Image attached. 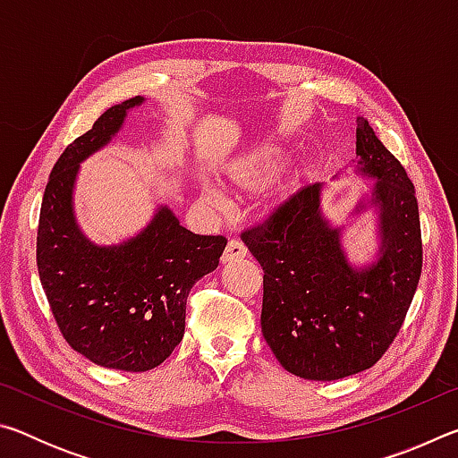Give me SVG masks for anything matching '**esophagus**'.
Wrapping results in <instances>:
<instances>
[{
  "instance_id": "esophagus-1",
  "label": "esophagus",
  "mask_w": 458,
  "mask_h": 458,
  "mask_svg": "<svg viewBox=\"0 0 458 458\" xmlns=\"http://www.w3.org/2000/svg\"><path fill=\"white\" fill-rule=\"evenodd\" d=\"M248 254L246 246L240 242V240H230L226 244V250L222 254V260L224 262H232V260H238V259H244Z\"/></svg>"
}]
</instances>
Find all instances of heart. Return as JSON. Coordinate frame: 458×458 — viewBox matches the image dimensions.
Segmentation results:
<instances>
[{
    "mask_svg": "<svg viewBox=\"0 0 458 458\" xmlns=\"http://www.w3.org/2000/svg\"><path fill=\"white\" fill-rule=\"evenodd\" d=\"M286 159H289V151L281 145H257L226 161V164L222 165V177L228 188L238 193H257L260 190H265L267 185L275 180L278 172L284 167ZM294 183H297L294 177L289 182H284L281 188L275 191V201H281L286 193L294 188ZM199 191L201 198H204L208 204L216 208V210H222L224 193L216 188L214 183L201 182Z\"/></svg>",
    "mask_w": 458,
    "mask_h": 458,
    "instance_id": "1",
    "label": "heart"
}]
</instances>
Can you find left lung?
I'll return each mask as SVG.
<instances>
[{"label": "left lung", "instance_id": "obj_1", "mask_svg": "<svg viewBox=\"0 0 458 458\" xmlns=\"http://www.w3.org/2000/svg\"><path fill=\"white\" fill-rule=\"evenodd\" d=\"M353 172L374 180L352 216L377 214V254L347 259L345 224L323 214L325 183H309L242 234L265 270L262 335L291 374L333 382L368 369L400 331L422 273L420 216L406 169L358 117Z\"/></svg>", "mask_w": 458, "mask_h": 458}]
</instances>
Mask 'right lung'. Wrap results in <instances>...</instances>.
<instances>
[{"instance_id": "add662e5", "label": "right lung", "mask_w": 458, "mask_h": 458, "mask_svg": "<svg viewBox=\"0 0 458 458\" xmlns=\"http://www.w3.org/2000/svg\"><path fill=\"white\" fill-rule=\"evenodd\" d=\"M129 98L100 114L66 147L46 185L38 226V273L60 333L74 352L103 368L147 371L165 361L185 331L191 286L218 268L224 236L183 228L167 206L119 244H95L74 212V188L84 159L117 137Z\"/></svg>"}]
</instances>
